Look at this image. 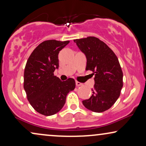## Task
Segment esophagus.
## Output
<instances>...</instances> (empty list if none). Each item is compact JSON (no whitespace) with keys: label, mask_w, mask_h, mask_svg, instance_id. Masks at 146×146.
<instances>
[{"label":"esophagus","mask_w":146,"mask_h":146,"mask_svg":"<svg viewBox=\"0 0 146 146\" xmlns=\"http://www.w3.org/2000/svg\"><path fill=\"white\" fill-rule=\"evenodd\" d=\"M75 84H76V86H77V87H79V86H82V83H80V82H75Z\"/></svg>","instance_id":"1"}]
</instances>
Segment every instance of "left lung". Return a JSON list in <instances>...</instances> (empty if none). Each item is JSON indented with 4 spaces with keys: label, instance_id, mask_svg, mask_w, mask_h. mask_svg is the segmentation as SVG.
<instances>
[{
    "label": "left lung",
    "instance_id": "left-lung-1",
    "mask_svg": "<svg viewBox=\"0 0 146 146\" xmlns=\"http://www.w3.org/2000/svg\"><path fill=\"white\" fill-rule=\"evenodd\" d=\"M74 42L86 55V70L92 71L95 75L93 94L83 100V104L93 112H104L117 100L123 88V74L117 56L96 37L76 39Z\"/></svg>",
    "mask_w": 146,
    "mask_h": 146
}]
</instances>
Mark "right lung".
Returning <instances> with one entry per match:
<instances>
[{
    "label": "right lung",
    "mask_w": 146,
    "mask_h": 146,
    "mask_svg": "<svg viewBox=\"0 0 146 146\" xmlns=\"http://www.w3.org/2000/svg\"><path fill=\"white\" fill-rule=\"evenodd\" d=\"M69 41L46 40L37 46L29 56L24 71L23 88L32 106L45 116L59 112L65 104L68 93L75 88L69 78L62 82L54 75L58 68V53Z\"/></svg>",
    "instance_id": "right-lung-1"
}]
</instances>
